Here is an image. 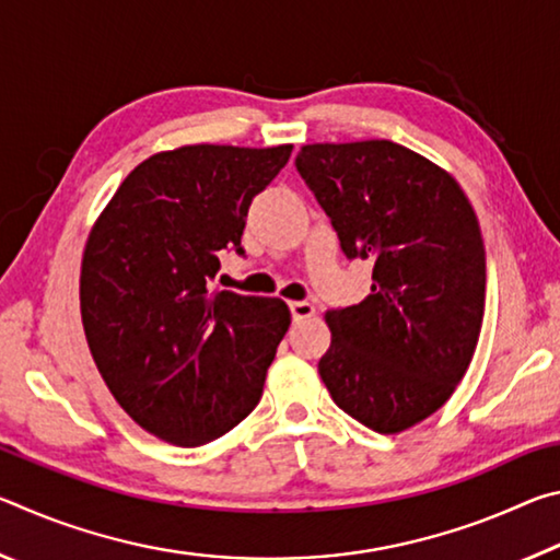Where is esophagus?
Masks as SVG:
<instances>
[{
  "mask_svg": "<svg viewBox=\"0 0 560 560\" xmlns=\"http://www.w3.org/2000/svg\"><path fill=\"white\" fill-rule=\"evenodd\" d=\"M289 308H291V318L293 320H303V318H311V316L316 314V308L311 306L308 301H291Z\"/></svg>",
  "mask_w": 560,
  "mask_h": 560,
  "instance_id": "esophagus-1",
  "label": "esophagus"
}]
</instances>
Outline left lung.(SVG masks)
<instances>
[{"label": "left lung", "instance_id": "left-lung-1", "mask_svg": "<svg viewBox=\"0 0 560 560\" xmlns=\"http://www.w3.org/2000/svg\"><path fill=\"white\" fill-rule=\"evenodd\" d=\"M296 170L348 259L373 261L371 296L326 314L330 397L365 428L402 432L467 373L487 296L479 222L454 177L390 140L303 145Z\"/></svg>", "mask_w": 560, "mask_h": 560}]
</instances>
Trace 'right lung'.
I'll use <instances>...</instances> for the list:
<instances>
[{
    "label": "right lung",
    "mask_w": 560,
    "mask_h": 560,
    "mask_svg": "<svg viewBox=\"0 0 560 560\" xmlns=\"http://www.w3.org/2000/svg\"><path fill=\"white\" fill-rule=\"evenodd\" d=\"M291 145H185L122 179L89 236L81 316L118 405L179 447L222 438L257 407L291 314L281 299L212 291L224 252L244 257L254 197Z\"/></svg>",
    "instance_id": "obj_1"
}]
</instances>
